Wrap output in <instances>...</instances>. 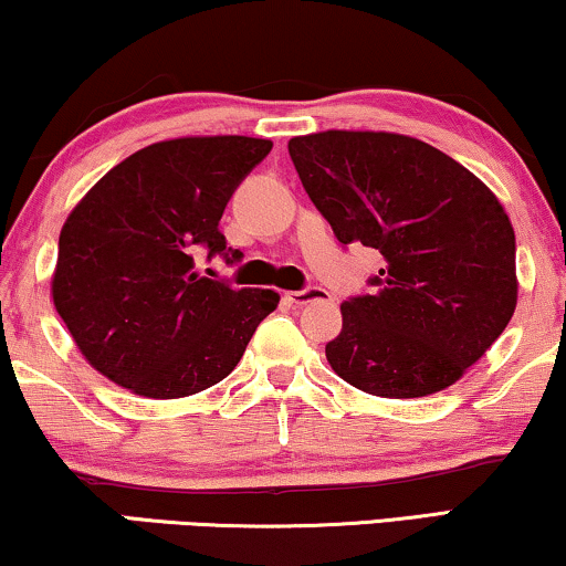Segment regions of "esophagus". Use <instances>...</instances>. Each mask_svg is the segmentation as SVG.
I'll return each mask as SVG.
<instances>
[{
    "label": "esophagus",
    "instance_id": "esophagus-1",
    "mask_svg": "<svg viewBox=\"0 0 566 566\" xmlns=\"http://www.w3.org/2000/svg\"><path fill=\"white\" fill-rule=\"evenodd\" d=\"M331 294L321 290V286H307V290H297V292H284V300L290 302L292 307H302L307 302H317V300H328Z\"/></svg>",
    "mask_w": 566,
    "mask_h": 566
}]
</instances>
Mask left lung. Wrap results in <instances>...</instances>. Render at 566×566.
Returning a JSON list of instances; mask_svg holds the SVG:
<instances>
[{"label": "left lung", "mask_w": 566, "mask_h": 566, "mask_svg": "<svg viewBox=\"0 0 566 566\" xmlns=\"http://www.w3.org/2000/svg\"><path fill=\"white\" fill-rule=\"evenodd\" d=\"M317 212L340 243L377 249L371 292L340 305L325 346L333 371L379 397H423L457 381L511 323L515 233L464 166L395 133L328 130L290 140Z\"/></svg>", "instance_id": "left-lung-1"}]
</instances>
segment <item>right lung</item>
Returning <instances> with one entry per match:
<instances>
[{"label":"right lung","instance_id":"add662e5","mask_svg":"<svg viewBox=\"0 0 566 566\" xmlns=\"http://www.w3.org/2000/svg\"><path fill=\"white\" fill-rule=\"evenodd\" d=\"M269 150L272 140L245 135L154 143L69 214L53 302L86 361L115 385L154 400L202 392L235 369L276 310V292L235 290L195 266L200 251L241 261L220 218Z\"/></svg>","mask_w":566,"mask_h":566}]
</instances>
